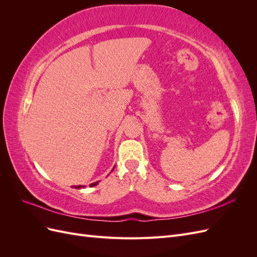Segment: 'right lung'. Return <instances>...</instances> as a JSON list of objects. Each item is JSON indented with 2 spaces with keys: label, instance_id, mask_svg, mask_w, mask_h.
<instances>
[{
  "label": "right lung",
  "instance_id": "right-lung-1",
  "mask_svg": "<svg viewBox=\"0 0 257 257\" xmlns=\"http://www.w3.org/2000/svg\"><path fill=\"white\" fill-rule=\"evenodd\" d=\"M113 168H114V167H113ZM113 168H112V170H113ZM97 183H98V181H97V182H94V183H91L90 186H94V185H96ZM75 188H76V189H81V188H83V186H82V185H78V186H75Z\"/></svg>",
  "mask_w": 257,
  "mask_h": 257
}]
</instances>
